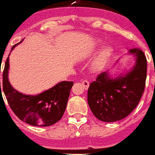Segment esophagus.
<instances>
[{
	"instance_id": "obj_1",
	"label": "esophagus",
	"mask_w": 155,
	"mask_h": 155,
	"mask_svg": "<svg viewBox=\"0 0 155 155\" xmlns=\"http://www.w3.org/2000/svg\"><path fill=\"white\" fill-rule=\"evenodd\" d=\"M89 84H89V81H87V80H84V81H82V85L85 90H87V89H88Z\"/></svg>"
}]
</instances>
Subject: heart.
Masks as SVG:
<instances>
[{
  "label": "heart",
  "instance_id": "obj_1",
  "mask_svg": "<svg viewBox=\"0 0 155 155\" xmlns=\"http://www.w3.org/2000/svg\"><path fill=\"white\" fill-rule=\"evenodd\" d=\"M100 42V41H99ZM113 50L111 47H106L101 50L100 53L94 58L92 62V68L95 71H99L103 69L109 62L112 56Z\"/></svg>",
  "mask_w": 155,
  "mask_h": 155
}]
</instances>
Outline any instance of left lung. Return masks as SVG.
Returning a JSON list of instances; mask_svg holds the SVG:
<instances>
[{
    "instance_id": "left-lung-1",
    "label": "left lung",
    "mask_w": 155,
    "mask_h": 155,
    "mask_svg": "<svg viewBox=\"0 0 155 155\" xmlns=\"http://www.w3.org/2000/svg\"><path fill=\"white\" fill-rule=\"evenodd\" d=\"M136 58L130 71L111 78L108 71L98 75L90 84L88 105L95 117L104 122H114L128 116L139 104L145 87L147 60L139 48L129 50Z\"/></svg>"
}]
</instances>
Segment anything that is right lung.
<instances>
[{"mask_svg": "<svg viewBox=\"0 0 155 155\" xmlns=\"http://www.w3.org/2000/svg\"><path fill=\"white\" fill-rule=\"evenodd\" d=\"M17 44H15L12 50ZM9 67L8 56L3 72L2 90L14 114L22 121L36 127L51 126L59 121L66 108L73 81H62L35 96L25 95L15 90L10 84Z\"/></svg>", "mask_w": 155, "mask_h": 155, "instance_id": "obj_1", "label": "right lung"}]
</instances>
